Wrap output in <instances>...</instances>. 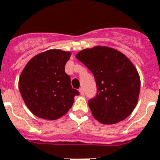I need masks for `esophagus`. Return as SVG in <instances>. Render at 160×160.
Instances as JSON below:
<instances>
[{
  "label": "esophagus",
  "mask_w": 160,
  "mask_h": 160,
  "mask_svg": "<svg viewBox=\"0 0 160 160\" xmlns=\"http://www.w3.org/2000/svg\"><path fill=\"white\" fill-rule=\"evenodd\" d=\"M79 91H80V95H84V90H83V88L82 87H81V88H80V90H79Z\"/></svg>",
  "instance_id": "obj_1"
}]
</instances>
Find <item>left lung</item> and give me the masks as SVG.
<instances>
[{
  "label": "left lung",
  "instance_id": "8db88e82",
  "mask_svg": "<svg viewBox=\"0 0 160 160\" xmlns=\"http://www.w3.org/2000/svg\"><path fill=\"white\" fill-rule=\"evenodd\" d=\"M94 75L97 92L89 100L92 115L102 124L124 120L138 101L140 78L131 61L117 49L96 46L76 54Z\"/></svg>",
  "mask_w": 160,
  "mask_h": 160
}]
</instances>
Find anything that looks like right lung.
I'll return each mask as SVG.
<instances>
[{
  "label": "right lung",
  "mask_w": 160,
  "mask_h": 160,
  "mask_svg": "<svg viewBox=\"0 0 160 160\" xmlns=\"http://www.w3.org/2000/svg\"><path fill=\"white\" fill-rule=\"evenodd\" d=\"M70 55L59 49L47 50L34 56L23 69L19 91L27 107L37 117L47 120L61 118L79 95L64 70Z\"/></svg>",
  "instance_id": "right-lung-1"
}]
</instances>
